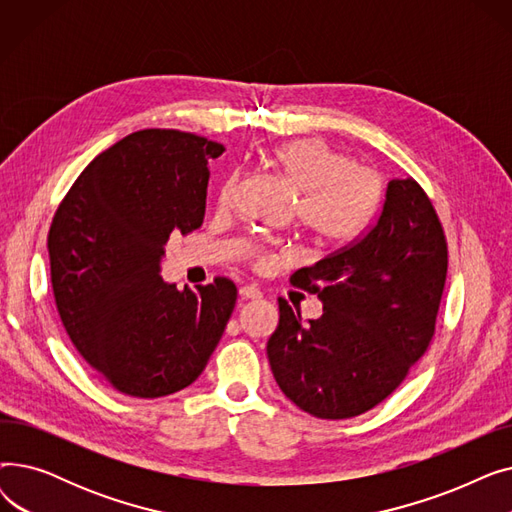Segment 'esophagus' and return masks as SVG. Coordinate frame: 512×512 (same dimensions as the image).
I'll return each mask as SVG.
<instances>
[{"mask_svg": "<svg viewBox=\"0 0 512 512\" xmlns=\"http://www.w3.org/2000/svg\"><path fill=\"white\" fill-rule=\"evenodd\" d=\"M238 297L242 301H257V299H261V290L255 288V286H240L238 288Z\"/></svg>", "mask_w": 512, "mask_h": 512, "instance_id": "34e87169", "label": "esophagus"}]
</instances>
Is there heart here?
<instances>
[{
    "mask_svg": "<svg viewBox=\"0 0 512 512\" xmlns=\"http://www.w3.org/2000/svg\"><path fill=\"white\" fill-rule=\"evenodd\" d=\"M261 166L297 197L299 224L321 245H344L371 218L380 201V180L371 170L319 139H299L261 155ZM234 180L222 191L232 197Z\"/></svg>",
    "mask_w": 512,
    "mask_h": 512,
    "instance_id": "obj_1",
    "label": "heart"
}]
</instances>
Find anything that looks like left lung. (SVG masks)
<instances>
[{
  "mask_svg": "<svg viewBox=\"0 0 512 512\" xmlns=\"http://www.w3.org/2000/svg\"><path fill=\"white\" fill-rule=\"evenodd\" d=\"M448 270L432 201L413 180H390L369 230L294 272L324 303L303 321L284 299L267 359L280 390L319 419L357 417L407 378L427 351Z\"/></svg>",
  "mask_w": 512,
  "mask_h": 512,
  "instance_id": "obj_1",
  "label": "left lung"
}]
</instances>
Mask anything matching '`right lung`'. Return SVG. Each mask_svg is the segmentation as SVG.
<instances>
[{
    "label": "right lung",
    "instance_id": "right-lung-1",
    "mask_svg": "<svg viewBox=\"0 0 512 512\" xmlns=\"http://www.w3.org/2000/svg\"><path fill=\"white\" fill-rule=\"evenodd\" d=\"M224 145L149 128L99 153L49 228L53 297L85 361L118 392L159 398L191 386L218 346L236 286L161 280L170 234L205 218L209 159Z\"/></svg>",
    "mask_w": 512,
    "mask_h": 512
}]
</instances>
